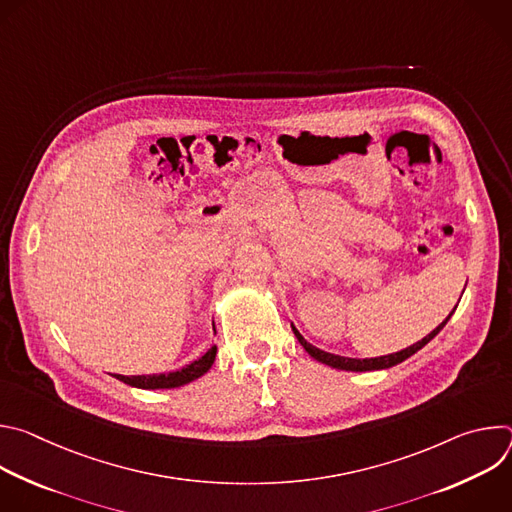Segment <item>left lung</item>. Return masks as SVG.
<instances>
[{
  "instance_id": "1",
  "label": "left lung",
  "mask_w": 512,
  "mask_h": 512,
  "mask_svg": "<svg viewBox=\"0 0 512 512\" xmlns=\"http://www.w3.org/2000/svg\"><path fill=\"white\" fill-rule=\"evenodd\" d=\"M454 314V312H452ZM450 314V316H452ZM450 316L437 326L435 330H431L425 338H421L419 342H415V344H411V346H407L405 350H399V352H393V354H385V356H377V358H348V356H338V354H330V352H324V350H320V348H316V346H312L300 332H298V328L291 324V330H294V334H296V338L300 340V344L306 348V352L312 356V358H316L318 362H322V364H328V367H332V369H338V371H354V373H364V371H381V369H391V367H395V364H399V362H403L405 358H409L411 354H415L417 350H421L431 338H435L437 334H440V330L448 324V320H450Z\"/></svg>"
}]
</instances>
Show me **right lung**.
I'll use <instances>...</instances> for the list:
<instances>
[{"label": "right lung", "instance_id": "obj_1", "mask_svg": "<svg viewBox=\"0 0 512 512\" xmlns=\"http://www.w3.org/2000/svg\"><path fill=\"white\" fill-rule=\"evenodd\" d=\"M214 356H216V346L208 348L200 358L192 360L190 364H186V367H182L180 371H174V373L137 375V377L115 375V379L123 381L125 385L137 387V389H174V387H182L186 383H192L194 379L208 373V369L212 367V362H214Z\"/></svg>", "mask_w": 512, "mask_h": 512}]
</instances>
